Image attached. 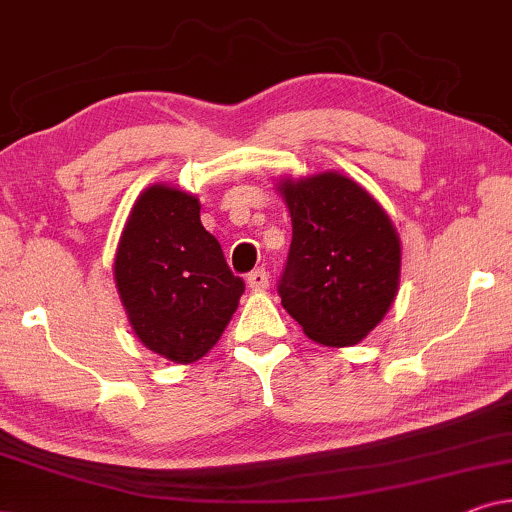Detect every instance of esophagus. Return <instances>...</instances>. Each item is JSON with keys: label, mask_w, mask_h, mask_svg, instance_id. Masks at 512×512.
Listing matches in <instances>:
<instances>
[{"label": "esophagus", "mask_w": 512, "mask_h": 512, "mask_svg": "<svg viewBox=\"0 0 512 512\" xmlns=\"http://www.w3.org/2000/svg\"><path fill=\"white\" fill-rule=\"evenodd\" d=\"M247 284L251 291H265L270 286V275L263 268H258L247 277Z\"/></svg>", "instance_id": "esophagus-1"}]
</instances>
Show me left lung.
Wrapping results in <instances>:
<instances>
[{
	"mask_svg": "<svg viewBox=\"0 0 512 512\" xmlns=\"http://www.w3.org/2000/svg\"><path fill=\"white\" fill-rule=\"evenodd\" d=\"M293 240L279 284L307 338L352 347L384 319L401 284V240L380 202L352 177L319 172L277 181Z\"/></svg>",
	"mask_w": 512,
	"mask_h": 512,
	"instance_id": "1",
	"label": "left lung"
}]
</instances>
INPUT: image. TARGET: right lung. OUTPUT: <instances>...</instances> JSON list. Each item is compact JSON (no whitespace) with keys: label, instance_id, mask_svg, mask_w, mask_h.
Segmentation results:
<instances>
[{"label":"right lung","instance_id":"add662e5","mask_svg":"<svg viewBox=\"0 0 512 512\" xmlns=\"http://www.w3.org/2000/svg\"><path fill=\"white\" fill-rule=\"evenodd\" d=\"M132 333L172 363L205 356L240 305L244 282L200 221L198 195L153 184L139 193L114 256Z\"/></svg>","mask_w":512,"mask_h":512}]
</instances>
